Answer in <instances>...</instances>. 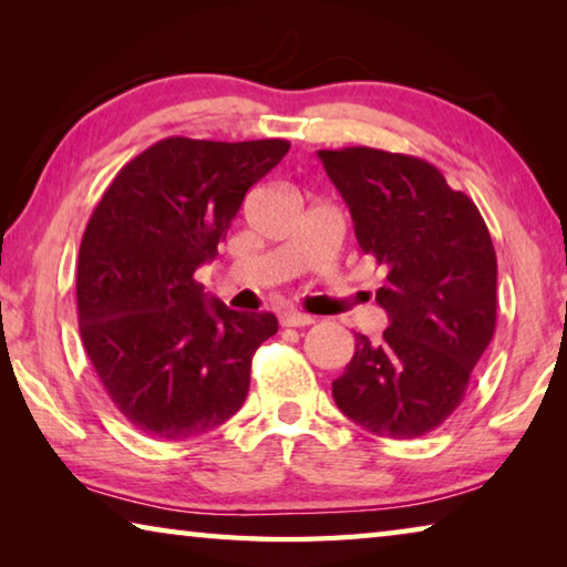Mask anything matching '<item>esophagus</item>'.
Here are the masks:
<instances>
[{"label": "esophagus", "mask_w": 567, "mask_h": 567, "mask_svg": "<svg viewBox=\"0 0 567 567\" xmlns=\"http://www.w3.org/2000/svg\"><path fill=\"white\" fill-rule=\"evenodd\" d=\"M312 322H315L312 315L295 312V310L280 312V324H282V328H307V324H312Z\"/></svg>", "instance_id": "obj_1"}]
</instances>
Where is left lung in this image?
<instances>
[{"mask_svg":"<svg viewBox=\"0 0 567 567\" xmlns=\"http://www.w3.org/2000/svg\"><path fill=\"white\" fill-rule=\"evenodd\" d=\"M318 157L350 207L362 255L385 272L375 300L390 320L378 342L354 334L332 398L380 437L433 433L463 402L495 332L497 260L485 219L420 157L372 147Z\"/></svg>","mask_w":567,"mask_h":567,"instance_id":"left-lung-1","label":"left lung"}]
</instances>
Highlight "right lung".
I'll return each instance as SVG.
<instances>
[{"instance_id": "add662e5", "label": "right lung", "mask_w": 567, "mask_h": 567, "mask_svg": "<svg viewBox=\"0 0 567 567\" xmlns=\"http://www.w3.org/2000/svg\"><path fill=\"white\" fill-rule=\"evenodd\" d=\"M290 142L167 137L130 159L84 229L80 334L114 405L157 440H187L243 408L272 312L209 300L195 270L217 257L247 189Z\"/></svg>"}]
</instances>
